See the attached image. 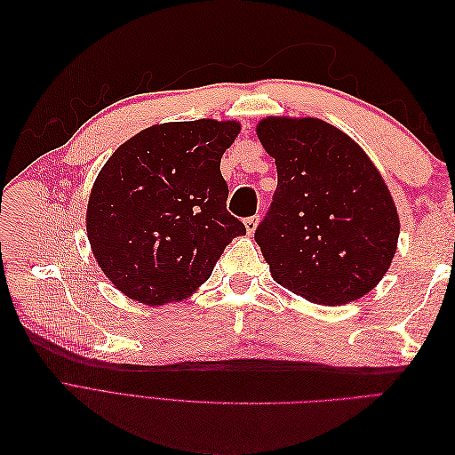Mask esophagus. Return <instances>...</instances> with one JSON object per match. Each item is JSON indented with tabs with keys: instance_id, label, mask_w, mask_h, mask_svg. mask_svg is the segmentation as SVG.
<instances>
[{
	"instance_id": "esophagus-1",
	"label": "esophagus",
	"mask_w": 455,
	"mask_h": 455,
	"mask_svg": "<svg viewBox=\"0 0 455 455\" xmlns=\"http://www.w3.org/2000/svg\"><path fill=\"white\" fill-rule=\"evenodd\" d=\"M244 228H246V233H249V235H254V231H256V228H258V216L246 218V220H244Z\"/></svg>"
}]
</instances>
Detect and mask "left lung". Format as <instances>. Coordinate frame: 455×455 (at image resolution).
<instances>
[{
  "label": "left lung",
  "mask_w": 455,
  "mask_h": 455,
  "mask_svg": "<svg viewBox=\"0 0 455 455\" xmlns=\"http://www.w3.org/2000/svg\"><path fill=\"white\" fill-rule=\"evenodd\" d=\"M256 136L277 167L271 209L254 233L273 281L319 306L368 294L391 267L401 233L376 164L319 117L267 116Z\"/></svg>",
  "instance_id": "8db88e82"
}]
</instances>
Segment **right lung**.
Segmentation results:
<instances>
[{
  "label": "right lung",
  "mask_w": 455,
  "mask_h": 455,
  "mask_svg": "<svg viewBox=\"0 0 455 455\" xmlns=\"http://www.w3.org/2000/svg\"><path fill=\"white\" fill-rule=\"evenodd\" d=\"M235 119L171 121L123 142L91 188L85 226L96 264L144 306L184 301L209 281L226 246L246 229L226 211L220 161Z\"/></svg>",
  "instance_id": "add662e5"
}]
</instances>
